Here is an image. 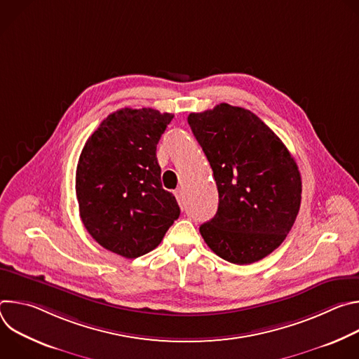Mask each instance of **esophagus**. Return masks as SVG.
I'll return each instance as SVG.
<instances>
[{
	"mask_svg": "<svg viewBox=\"0 0 359 359\" xmlns=\"http://www.w3.org/2000/svg\"><path fill=\"white\" fill-rule=\"evenodd\" d=\"M175 196H176V198H177L179 206L183 209V208H184V196H183L182 190H175Z\"/></svg>",
	"mask_w": 359,
	"mask_h": 359,
	"instance_id": "esophagus-1",
	"label": "esophagus"
}]
</instances>
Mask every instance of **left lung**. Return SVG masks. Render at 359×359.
<instances>
[{"label": "left lung", "mask_w": 359, "mask_h": 359, "mask_svg": "<svg viewBox=\"0 0 359 359\" xmlns=\"http://www.w3.org/2000/svg\"><path fill=\"white\" fill-rule=\"evenodd\" d=\"M187 122L219 190L216 216L200 226L206 244L233 264L273 252L290 233L301 203V176L281 139L252 112L220 104Z\"/></svg>", "instance_id": "8db88e82"}]
</instances>
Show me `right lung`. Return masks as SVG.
<instances>
[{"label":"right lung","instance_id":"add662e5","mask_svg":"<svg viewBox=\"0 0 359 359\" xmlns=\"http://www.w3.org/2000/svg\"><path fill=\"white\" fill-rule=\"evenodd\" d=\"M172 114L125 108L111 114L86 140L76 166L79 216L107 250L136 259L156 248L180 215L162 187L156 144Z\"/></svg>","mask_w":359,"mask_h":359}]
</instances>
